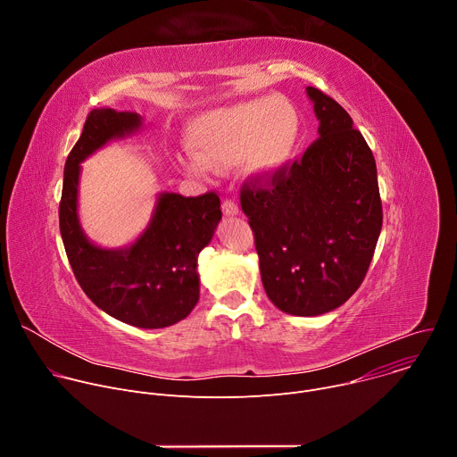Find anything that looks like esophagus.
<instances>
[{
    "label": "esophagus",
    "mask_w": 457,
    "mask_h": 457,
    "mask_svg": "<svg viewBox=\"0 0 457 457\" xmlns=\"http://www.w3.org/2000/svg\"><path fill=\"white\" fill-rule=\"evenodd\" d=\"M222 212H224L226 215H229V217H235V215H238V213H240L238 204H237L235 201H231V199L224 201V204H222Z\"/></svg>",
    "instance_id": "esophagus-1"
}]
</instances>
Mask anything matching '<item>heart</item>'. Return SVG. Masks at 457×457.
<instances>
[{
    "instance_id": "b5f03b06",
    "label": "heart",
    "mask_w": 457,
    "mask_h": 457,
    "mask_svg": "<svg viewBox=\"0 0 457 457\" xmlns=\"http://www.w3.org/2000/svg\"><path fill=\"white\" fill-rule=\"evenodd\" d=\"M300 137L296 108L284 97H262L213 110L195 120L189 145L195 154L180 157L191 175L210 168L228 170L240 162L251 179L277 175L293 157Z\"/></svg>"
}]
</instances>
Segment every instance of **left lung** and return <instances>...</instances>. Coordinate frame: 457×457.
Instances as JSON below:
<instances>
[{"instance_id": "obj_1", "label": "left lung", "mask_w": 457, "mask_h": 457, "mask_svg": "<svg viewBox=\"0 0 457 457\" xmlns=\"http://www.w3.org/2000/svg\"><path fill=\"white\" fill-rule=\"evenodd\" d=\"M305 90L320 137L266 182L245 180L240 206L270 300L287 314L318 316L363 282L383 213L374 155L351 115L318 88Z\"/></svg>"}]
</instances>
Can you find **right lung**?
I'll return each instance as SVG.
<instances>
[{
  "label": "right lung",
  "mask_w": 457,
  "mask_h": 457,
  "mask_svg": "<svg viewBox=\"0 0 457 457\" xmlns=\"http://www.w3.org/2000/svg\"><path fill=\"white\" fill-rule=\"evenodd\" d=\"M136 112L96 108L64 162L59 229L72 271L87 296L106 314L141 329H161L184 320L199 302V253L222 219L219 195L161 193L150 224L126 247L106 249L85 235L78 193L81 162L106 143L136 134Z\"/></svg>",
  "instance_id": "obj_1"
}]
</instances>
